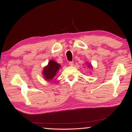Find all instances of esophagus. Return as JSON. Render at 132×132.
I'll return each instance as SVG.
<instances>
[{
	"label": "esophagus",
	"instance_id": "34e87169",
	"mask_svg": "<svg viewBox=\"0 0 132 132\" xmlns=\"http://www.w3.org/2000/svg\"><path fill=\"white\" fill-rule=\"evenodd\" d=\"M69 65L72 66H73V64H74V62H73V61H71V62H69Z\"/></svg>",
	"mask_w": 132,
	"mask_h": 132
}]
</instances>
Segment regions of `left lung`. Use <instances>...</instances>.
<instances>
[{
    "instance_id": "1",
    "label": "left lung",
    "mask_w": 132,
    "mask_h": 132,
    "mask_svg": "<svg viewBox=\"0 0 132 132\" xmlns=\"http://www.w3.org/2000/svg\"><path fill=\"white\" fill-rule=\"evenodd\" d=\"M88 67H89V68H92V66H91V64H90H90H88Z\"/></svg>"
}]
</instances>
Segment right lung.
Segmentation results:
<instances>
[{"instance_id":"obj_1","label":"right lung","mask_w":132,"mask_h":132,"mask_svg":"<svg viewBox=\"0 0 132 132\" xmlns=\"http://www.w3.org/2000/svg\"><path fill=\"white\" fill-rule=\"evenodd\" d=\"M61 65L55 62L53 60H51L49 62L48 64L45 67L43 70V75L46 80L50 81L56 75L57 71H59Z\"/></svg>"}]
</instances>
